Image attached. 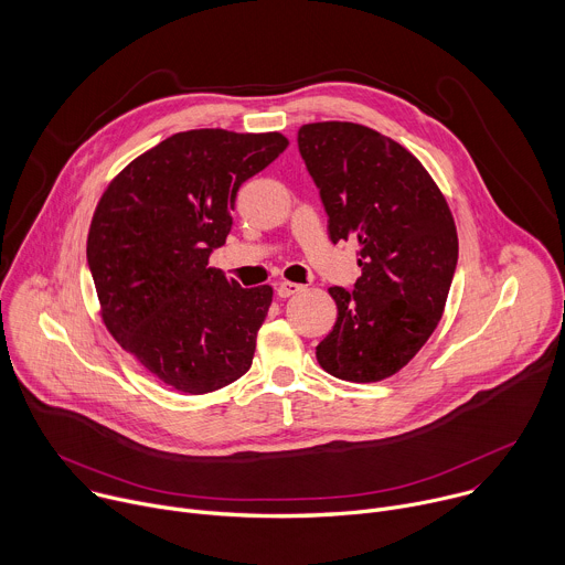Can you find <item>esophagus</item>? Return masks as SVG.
Masks as SVG:
<instances>
[{
  "label": "esophagus",
  "mask_w": 565,
  "mask_h": 565,
  "mask_svg": "<svg viewBox=\"0 0 565 565\" xmlns=\"http://www.w3.org/2000/svg\"><path fill=\"white\" fill-rule=\"evenodd\" d=\"M303 290V286L301 284H292V281H279L277 284V295L279 297H292V295H297V292H301Z\"/></svg>",
  "instance_id": "1"
}]
</instances>
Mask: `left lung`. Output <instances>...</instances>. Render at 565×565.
<instances>
[{
    "label": "left lung",
    "instance_id": "left-lung-1",
    "mask_svg": "<svg viewBox=\"0 0 565 565\" xmlns=\"http://www.w3.org/2000/svg\"><path fill=\"white\" fill-rule=\"evenodd\" d=\"M299 153L329 214V236L358 244L353 290L329 288L333 331L315 355L349 382H377L431 338L458 264L454 216L420 160L355 122H312Z\"/></svg>",
    "mask_w": 565,
    "mask_h": 565
}]
</instances>
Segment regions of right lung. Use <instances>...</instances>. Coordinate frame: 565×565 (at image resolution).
<instances>
[{"label":"right lung","instance_id":"1","mask_svg":"<svg viewBox=\"0 0 565 565\" xmlns=\"http://www.w3.org/2000/svg\"><path fill=\"white\" fill-rule=\"evenodd\" d=\"M286 147L277 131H181L131 160L96 207L87 262L105 327L177 391H216L253 364L273 288H241L207 262L241 183Z\"/></svg>","mask_w":565,"mask_h":565}]
</instances>
